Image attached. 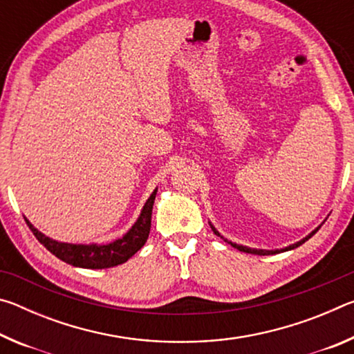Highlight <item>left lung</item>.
<instances>
[{
	"label": "left lung",
	"instance_id": "1",
	"mask_svg": "<svg viewBox=\"0 0 354 354\" xmlns=\"http://www.w3.org/2000/svg\"><path fill=\"white\" fill-rule=\"evenodd\" d=\"M320 226H322V225H320ZM320 226H319V227H315V230H314L313 232H310V234H308L306 237H304V239H301V241H299V242H297V243H293V245H289V247H286V248H281V250H256V248H248V247H243V245H237V243H232V242H230V241H226V239H225L223 236H221V234H220V232H218L217 230H215V227H214V226L211 225V227H212V231L215 232V234H217V236H220L221 239H223V241H225V242H227V243H231V245H232V247H234V248H237L239 251H243V253H251V254H259V256H268V254H274V253H279V251H287V250H293V248H297V247H299V245H303L304 242H306V241H309V239H310V237H313V236L315 234V232L320 230Z\"/></svg>",
	"mask_w": 354,
	"mask_h": 354
}]
</instances>
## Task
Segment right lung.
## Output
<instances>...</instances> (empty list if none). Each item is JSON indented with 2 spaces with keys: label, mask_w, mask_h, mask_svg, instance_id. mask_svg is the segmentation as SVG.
<instances>
[{
  "label": "right lung",
  "mask_w": 354,
  "mask_h": 354,
  "mask_svg": "<svg viewBox=\"0 0 354 354\" xmlns=\"http://www.w3.org/2000/svg\"><path fill=\"white\" fill-rule=\"evenodd\" d=\"M156 192H158V189H154L153 194L149 195V198L147 200L145 206H143L139 218H137L133 227L123 237H120L111 243L82 245L57 242L46 237L45 234H41L26 217L25 220L29 230L32 231V234L37 237V241L61 261L75 267L92 268V270H95V268H111L127 262L129 257H133L145 245L149 234V227H151V212Z\"/></svg>",
  "instance_id": "add662e5"
}]
</instances>
